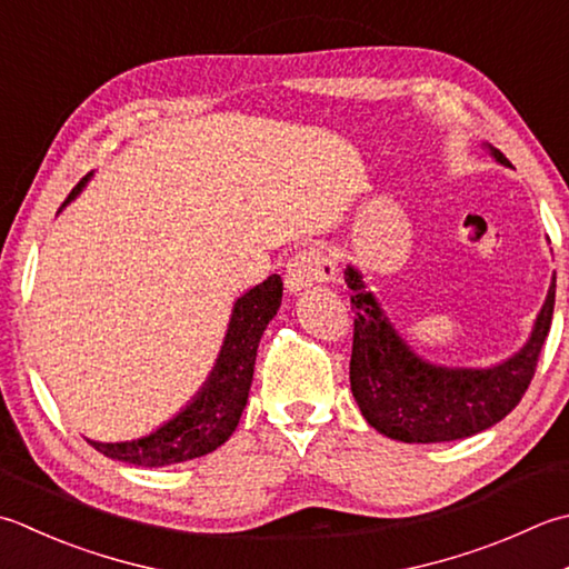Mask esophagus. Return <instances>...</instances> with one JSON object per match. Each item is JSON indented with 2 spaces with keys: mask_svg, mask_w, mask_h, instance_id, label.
Here are the masks:
<instances>
[{
  "mask_svg": "<svg viewBox=\"0 0 569 569\" xmlns=\"http://www.w3.org/2000/svg\"><path fill=\"white\" fill-rule=\"evenodd\" d=\"M338 269H336V261H332V256H328L322 249L318 247H308V249H300L291 261H288V269H286V288L288 291H303L308 286H316V283H328L336 278Z\"/></svg>",
  "mask_w": 569,
  "mask_h": 569,
  "instance_id": "34e87169",
  "label": "esophagus"
}]
</instances>
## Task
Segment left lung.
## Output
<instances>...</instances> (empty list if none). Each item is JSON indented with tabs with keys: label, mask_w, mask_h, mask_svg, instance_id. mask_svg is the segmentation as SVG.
I'll return each instance as SVG.
<instances>
[{
	"label": "left lung",
	"mask_w": 569,
	"mask_h": 569,
	"mask_svg": "<svg viewBox=\"0 0 569 569\" xmlns=\"http://www.w3.org/2000/svg\"><path fill=\"white\" fill-rule=\"evenodd\" d=\"M491 152L508 164L503 152ZM345 283L355 310L350 387L367 425L385 437L405 443L473 437L508 417L528 392L552 326L555 281L526 348L491 370H451L417 358L352 266L345 271Z\"/></svg>",
	"instance_id": "obj_1"
}]
</instances>
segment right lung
Segmentation results:
<instances>
[{
	"label": "right lung",
	"instance_id": "obj_1",
	"mask_svg": "<svg viewBox=\"0 0 569 569\" xmlns=\"http://www.w3.org/2000/svg\"><path fill=\"white\" fill-rule=\"evenodd\" d=\"M86 180L88 177H83L71 189L69 199L81 192ZM281 296L283 281L281 276L273 273L237 300L214 372L209 375L207 385L197 395L194 402L180 411L172 421H167L164 427L138 441L88 443L96 451L108 456V459L148 466V469H152V466L182 463L221 447L231 437V431L237 429L241 411L247 407L256 350H259V340L266 326H269V320L276 316L278 306H281Z\"/></svg>",
	"mask_w": 569,
	"mask_h": 569
}]
</instances>
